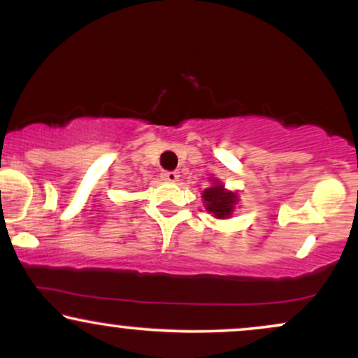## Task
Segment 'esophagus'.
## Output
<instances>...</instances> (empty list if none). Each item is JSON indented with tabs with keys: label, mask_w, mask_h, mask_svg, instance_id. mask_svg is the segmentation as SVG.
Masks as SVG:
<instances>
[{
	"label": "esophagus",
	"mask_w": 358,
	"mask_h": 358,
	"mask_svg": "<svg viewBox=\"0 0 358 358\" xmlns=\"http://www.w3.org/2000/svg\"><path fill=\"white\" fill-rule=\"evenodd\" d=\"M162 176H163V180H166V182H171V183L178 182V178H180L178 171H165Z\"/></svg>",
	"instance_id": "esophagus-1"
}]
</instances>
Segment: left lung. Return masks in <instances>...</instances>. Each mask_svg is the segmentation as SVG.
Wrapping results in <instances>:
<instances>
[{"label": "left lung", "instance_id": "left-lung-1", "mask_svg": "<svg viewBox=\"0 0 358 358\" xmlns=\"http://www.w3.org/2000/svg\"><path fill=\"white\" fill-rule=\"evenodd\" d=\"M205 207L208 212H212L217 219H225L234 212V205L237 202V195L232 192H225L222 185H213L203 192Z\"/></svg>", "mask_w": 358, "mask_h": 358}]
</instances>
